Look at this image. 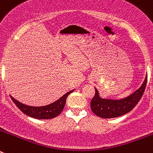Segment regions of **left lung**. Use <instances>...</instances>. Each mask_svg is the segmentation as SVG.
Here are the masks:
<instances>
[{
	"label": "left lung",
	"mask_w": 153,
	"mask_h": 153,
	"mask_svg": "<svg viewBox=\"0 0 153 153\" xmlns=\"http://www.w3.org/2000/svg\"><path fill=\"white\" fill-rule=\"evenodd\" d=\"M147 83V76L145 80L136 91L126 98L121 100H111L104 99L100 96L99 91L95 88V96L90 102L92 111L97 117L104 119L116 118L130 112L136 104L139 102L140 99L145 91Z\"/></svg>",
	"instance_id": "obj_1"
}]
</instances>
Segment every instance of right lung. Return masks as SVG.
I'll return each mask as SVG.
<instances>
[{"instance_id": "1", "label": "right lung", "mask_w": 153, "mask_h": 153, "mask_svg": "<svg viewBox=\"0 0 153 153\" xmlns=\"http://www.w3.org/2000/svg\"><path fill=\"white\" fill-rule=\"evenodd\" d=\"M74 90H72L67 92L66 94H64L63 97H60L59 100L55 101L54 102L43 106H27V105H25L22 102H19L18 100H15L11 96H10V97H11V100L15 103L16 106L21 109L24 114L27 115L30 117H33V118L38 119V120H49V119L54 118V117H57L58 115L60 114V113L64 108L67 97H68L69 94L74 92Z\"/></svg>"}]
</instances>
